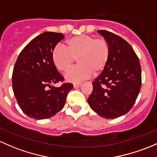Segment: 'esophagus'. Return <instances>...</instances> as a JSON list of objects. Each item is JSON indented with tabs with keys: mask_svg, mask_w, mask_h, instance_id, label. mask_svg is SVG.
I'll list each match as a JSON object with an SVG mask.
<instances>
[{
	"mask_svg": "<svg viewBox=\"0 0 157 157\" xmlns=\"http://www.w3.org/2000/svg\"><path fill=\"white\" fill-rule=\"evenodd\" d=\"M82 85V84L79 83V84H74L73 85V87L74 88H79V87H81Z\"/></svg>",
	"mask_w": 157,
	"mask_h": 157,
	"instance_id": "1",
	"label": "esophagus"
}]
</instances>
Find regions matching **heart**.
Listing matches in <instances>:
<instances>
[{"label":"heart","mask_w":157,"mask_h":157,"mask_svg":"<svg viewBox=\"0 0 157 157\" xmlns=\"http://www.w3.org/2000/svg\"><path fill=\"white\" fill-rule=\"evenodd\" d=\"M67 48L58 44L52 51V59L55 67L66 72L75 61L78 67L70 69L66 79L71 82H79L90 78L94 72L98 75L105 69L110 57V46L103 38L80 35L67 41Z\"/></svg>","instance_id":"heart-1"}]
</instances>
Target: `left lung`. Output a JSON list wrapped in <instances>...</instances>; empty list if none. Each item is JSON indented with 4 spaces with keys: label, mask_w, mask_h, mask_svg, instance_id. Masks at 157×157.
<instances>
[{
    "label": "left lung",
    "mask_w": 157,
    "mask_h": 157,
    "mask_svg": "<svg viewBox=\"0 0 157 157\" xmlns=\"http://www.w3.org/2000/svg\"><path fill=\"white\" fill-rule=\"evenodd\" d=\"M98 32L109 44L110 57L92 83L88 102L98 115L114 119L127 113L135 104L141 87V68L138 56L125 39L109 31Z\"/></svg>",
    "instance_id": "left-lung-1"
}]
</instances>
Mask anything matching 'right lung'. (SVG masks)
Returning <instances> with one entry per match:
<instances>
[{
    "instance_id": "add662e5",
    "label": "right lung",
    "mask_w": 157,
    "mask_h": 157,
    "mask_svg": "<svg viewBox=\"0 0 157 157\" xmlns=\"http://www.w3.org/2000/svg\"><path fill=\"white\" fill-rule=\"evenodd\" d=\"M64 38L62 33L46 32L32 39L19 54L12 75L14 95L19 107L29 117L48 119L63 108L71 83L63 82L52 59V51Z\"/></svg>"
}]
</instances>
